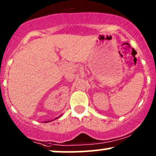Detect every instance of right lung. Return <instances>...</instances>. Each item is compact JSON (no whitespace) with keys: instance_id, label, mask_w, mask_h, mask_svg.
Instances as JSON below:
<instances>
[{"instance_id":"right-lung-1","label":"right lung","mask_w":156,"mask_h":156,"mask_svg":"<svg viewBox=\"0 0 156 156\" xmlns=\"http://www.w3.org/2000/svg\"><path fill=\"white\" fill-rule=\"evenodd\" d=\"M56 119H58V118H56Z\"/></svg>"}]
</instances>
